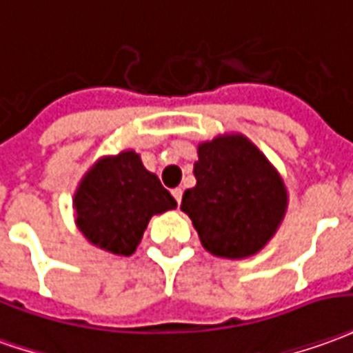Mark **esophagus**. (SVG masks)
<instances>
[{
  "label": "esophagus",
  "mask_w": 353,
  "mask_h": 353,
  "mask_svg": "<svg viewBox=\"0 0 353 353\" xmlns=\"http://www.w3.org/2000/svg\"><path fill=\"white\" fill-rule=\"evenodd\" d=\"M172 194H174V199L177 201V204L181 202V196H183V191H181V187H176L174 191H172Z\"/></svg>",
  "instance_id": "obj_1"
}]
</instances>
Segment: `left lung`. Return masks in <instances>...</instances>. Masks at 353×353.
I'll list each match as a JSON object with an SVG mask.
<instances>
[{"instance_id": "left-lung-1", "label": "left lung", "mask_w": 353, "mask_h": 353, "mask_svg": "<svg viewBox=\"0 0 353 353\" xmlns=\"http://www.w3.org/2000/svg\"><path fill=\"white\" fill-rule=\"evenodd\" d=\"M196 185L181 210L201 245L218 258L245 260L258 254L281 228L288 191L270 159L243 134H221L199 143Z\"/></svg>"}]
</instances>
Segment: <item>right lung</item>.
<instances>
[{"label": "right lung", "instance_id": "1", "mask_svg": "<svg viewBox=\"0 0 353 353\" xmlns=\"http://www.w3.org/2000/svg\"><path fill=\"white\" fill-rule=\"evenodd\" d=\"M176 206V199L134 149L101 157L72 196L74 221L85 241L117 256H132L149 219Z\"/></svg>", "mask_w": 353, "mask_h": 353}]
</instances>
